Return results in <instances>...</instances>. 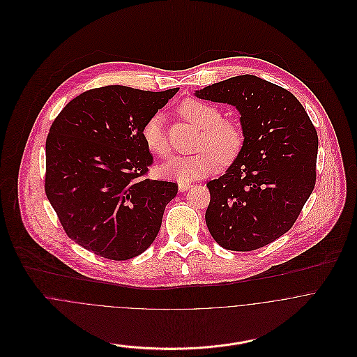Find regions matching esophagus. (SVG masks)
Here are the masks:
<instances>
[{
  "instance_id": "esophagus-1",
  "label": "esophagus",
  "mask_w": 357,
  "mask_h": 357,
  "mask_svg": "<svg viewBox=\"0 0 357 357\" xmlns=\"http://www.w3.org/2000/svg\"><path fill=\"white\" fill-rule=\"evenodd\" d=\"M191 187H192V184H191V183H178V190H180L181 192L188 191Z\"/></svg>"
}]
</instances>
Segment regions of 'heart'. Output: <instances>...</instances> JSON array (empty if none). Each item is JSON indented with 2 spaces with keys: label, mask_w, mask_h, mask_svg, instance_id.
Listing matches in <instances>:
<instances>
[{
  "label": "heart",
  "mask_w": 357,
  "mask_h": 357,
  "mask_svg": "<svg viewBox=\"0 0 357 357\" xmlns=\"http://www.w3.org/2000/svg\"><path fill=\"white\" fill-rule=\"evenodd\" d=\"M178 111L185 121L202 129L197 143L199 153L170 159L162 166L165 177L188 183L215 173L220 162L227 166L238 158L245 144V133L239 123L224 119L220 108L198 99L184 100ZM142 137L146 147L155 156L160 159L169 158L172 147L162 114H153L144 122Z\"/></svg>",
  "instance_id": "b5f03b06"
}]
</instances>
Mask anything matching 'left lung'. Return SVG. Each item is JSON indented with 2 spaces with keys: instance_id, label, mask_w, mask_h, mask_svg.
Wrapping results in <instances>:
<instances>
[{
  "instance_id": "1",
  "label": "left lung",
  "mask_w": 357,
  "mask_h": 357,
  "mask_svg": "<svg viewBox=\"0 0 357 357\" xmlns=\"http://www.w3.org/2000/svg\"><path fill=\"white\" fill-rule=\"evenodd\" d=\"M241 112L245 144L227 173L206 185V224L224 249L252 252L280 238L297 221L316 184L317 133L287 89L238 75L197 92Z\"/></svg>"
}]
</instances>
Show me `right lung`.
<instances>
[{"mask_svg":"<svg viewBox=\"0 0 357 357\" xmlns=\"http://www.w3.org/2000/svg\"><path fill=\"white\" fill-rule=\"evenodd\" d=\"M177 91L102 86L81 93L54 118L45 194L67 236L84 249L123 261L155 241L178 185L147 178L153 159L142 128Z\"/></svg>","mask_w":357,"mask_h":357,"instance_id":"obj_1","label":"right lung"}]
</instances>
